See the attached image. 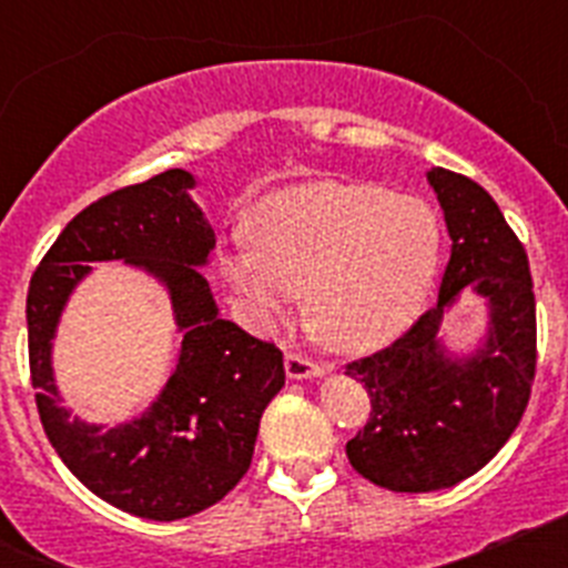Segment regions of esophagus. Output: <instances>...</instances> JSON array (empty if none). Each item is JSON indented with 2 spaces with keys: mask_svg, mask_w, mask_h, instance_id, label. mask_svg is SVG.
Returning a JSON list of instances; mask_svg holds the SVG:
<instances>
[{
  "mask_svg": "<svg viewBox=\"0 0 568 568\" xmlns=\"http://www.w3.org/2000/svg\"><path fill=\"white\" fill-rule=\"evenodd\" d=\"M284 366H287L290 378H318V375L327 373V366L313 361L310 355L295 353V349H290L287 358H284Z\"/></svg>",
  "mask_w": 568,
  "mask_h": 568,
  "instance_id": "obj_1",
  "label": "esophagus"
}]
</instances>
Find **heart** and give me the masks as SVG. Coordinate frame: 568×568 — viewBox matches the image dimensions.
<instances>
[{
  "label": "heart",
  "instance_id": "b5f03b06",
  "mask_svg": "<svg viewBox=\"0 0 568 568\" xmlns=\"http://www.w3.org/2000/svg\"><path fill=\"white\" fill-rule=\"evenodd\" d=\"M438 255V213L418 195L310 182L264 199L250 241L230 247L222 267L258 321L287 315L307 293L310 327L324 344L369 353L418 318Z\"/></svg>",
  "mask_w": 568,
  "mask_h": 568
}]
</instances>
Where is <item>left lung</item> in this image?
<instances>
[{
    "mask_svg": "<svg viewBox=\"0 0 568 568\" xmlns=\"http://www.w3.org/2000/svg\"><path fill=\"white\" fill-rule=\"evenodd\" d=\"M453 255L438 304L393 346L346 364L369 395V418L346 458L358 475L393 491L449 489L484 469L518 429L538 366V321L529 258L504 213L478 182L429 170ZM464 286L490 298L493 333L469 362L439 353L443 310Z\"/></svg>",
    "mask_w": 568,
    "mask_h": 568,
    "instance_id": "obj_1",
    "label": "left lung"
}]
</instances>
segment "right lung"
Returning <instances> with one entry per match:
<instances>
[{
  "label": "right lung",
  "instance_id": "add662e5",
  "mask_svg": "<svg viewBox=\"0 0 568 568\" xmlns=\"http://www.w3.org/2000/svg\"><path fill=\"white\" fill-rule=\"evenodd\" d=\"M193 175L164 170L113 190L70 219L28 287L30 384L44 435L73 475L115 509L150 520L199 515L239 484L253 460L261 413L284 386L273 341L222 318L202 264L213 227L187 195ZM124 257L169 284L185 329L183 355L165 393L133 425L102 430L69 420L55 404L49 338L88 260Z\"/></svg>",
  "mask_w": 568,
  "mask_h": 568
}]
</instances>
